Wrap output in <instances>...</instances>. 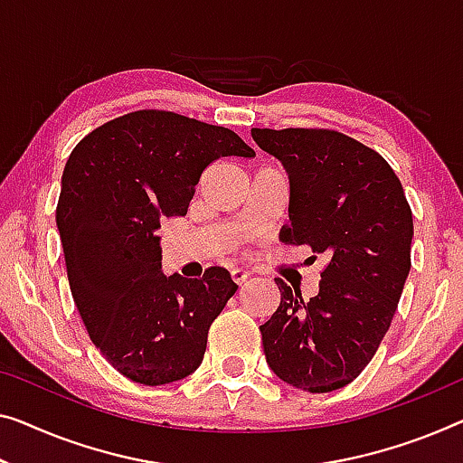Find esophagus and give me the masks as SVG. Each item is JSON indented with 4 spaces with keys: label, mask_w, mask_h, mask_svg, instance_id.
<instances>
[{
    "label": "esophagus",
    "mask_w": 463,
    "mask_h": 463,
    "mask_svg": "<svg viewBox=\"0 0 463 463\" xmlns=\"http://www.w3.org/2000/svg\"><path fill=\"white\" fill-rule=\"evenodd\" d=\"M231 279L237 282V285H243V282L250 279V272L245 270V268H232L231 270Z\"/></svg>",
    "instance_id": "34e87169"
}]
</instances>
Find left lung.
<instances>
[{"label": "left lung", "instance_id": "obj_1", "mask_svg": "<svg viewBox=\"0 0 463 463\" xmlns=\"http://www.w3.org/2000/svg\"><path fill=\"white\" fill-rule=\"evenodd\" d=\"M251 137L288 175L291 224L280 239L328 261L309 301L274 279L280 306L260 326L266 362L295 389L336 391L370 364L395 316L411 268L410 203L384 157L347 135L251 128Z\"/></svg>", "mask_w": 463, "mask_h": 463}]
</instances>
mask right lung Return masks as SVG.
<instances>
[{
    "label": "right lung",
    "mask_w": 463,
    "mask_h": 463,
    "mask_svg": "<svg viewBox=\"0 0 463 463\" xmlns=\"http://www.w3.org/2000/svg\"><path fill=\"white\" fill-rule=\"evenodd\" d=\"M226 156L255 151L224 127L139 109L91 130L68 157L55 210L68 282L93 345L133 383L195 372L237 291L220 266L195 280L165 276L156 234L162 218L187 213L202 172Z\"/></svg>",
    "instance_id": "right-lung-1"
}]
</instances>
